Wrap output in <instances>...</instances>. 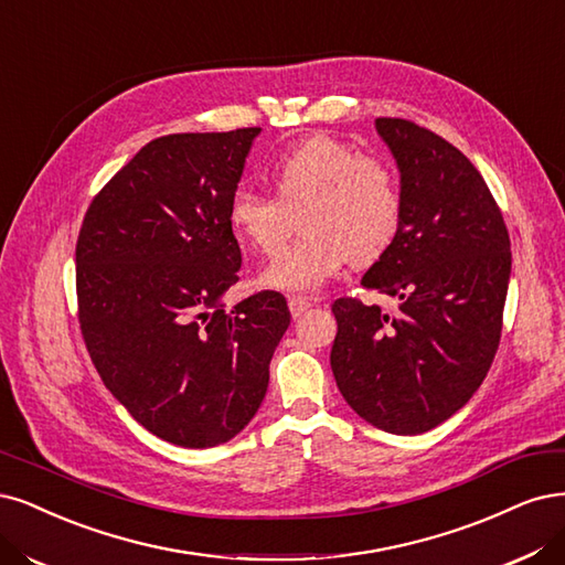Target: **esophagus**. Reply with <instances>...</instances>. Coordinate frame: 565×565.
<instances>
[{
	"label": "esophagus",
	"instance_id": "esophagus-1",
	"mask_svg": "<svg viewBox=\"0 0 565 565\" xmlns=\"http://www.w3.org/2000/svg\"><path fill=\"white\" fill-rule=\"evenodd\" d=\"M287 306H289L291 318H301V316L306 313V310L310 308V301H308L306 297H289Z\"/></svg>",
	"mask_w": 565,
	"mask_h": 565
}]
</instances>
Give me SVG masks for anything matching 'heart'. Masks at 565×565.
<instances>
[{"mask_svg":"<svg viewBox=\"0 0 565 565\" xmlns=\"http://www.w3.org/2000/svg\"><path fill=\"white\" fill-rule=\"evenodd\" d=\"M276 199L238 189L226 217L233 233L264 257L287 245L291 215L306 238L270 264L262 282L282 291H318L353 264H372L393 245L402 220V191L383 159L362 157L343 140L313 135L285 151L268 170Z\"/></svg>","mask_w":565,"mask_h":565,"instance_id":"b5f03b06","label":"heart"}]
</instances>
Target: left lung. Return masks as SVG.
I'll return each mask as SVG.
<instances>
[{
  "instance_id": "left-lung-1",
  "label": "left lung",
  "mask_w": 565,
  "mask_h": 565,
  "mask_svg": "<svg viewBox=\"0 0 565 565\" xmlns=\"http://www.w3.org/2000/svg\"><path fill=\"white\" fill-rule=\"evenodd\" d=\"M399 170V231L362 287L395 313L337 299L332 372L379 430L427 433L470 402L495 358L512 274L508 226L479 170L433 130L376 119Z\"/></svg>"
}]
</instances>
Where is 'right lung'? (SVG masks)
Returning <instances> with one entry per match:
<instances>
[{
  "instance_id": "1",
  "label": "right lung",
  "mask_w": 565,
  "mask_h": 565,
  "mask_svg": "<svg viewBox=\"0 0 565 565\" xmlns=\"http://www.w3.org/2000/svg\"><path fill=\"white\" fill-rule=\"evenodd\" d=\"M262 128L151 140L93 199L76 241V299L107 391L151 435L184 449L255 418L289 327L278 291L231 310L241 247L226 210Z\"/></svg>"
}]
</instances>
